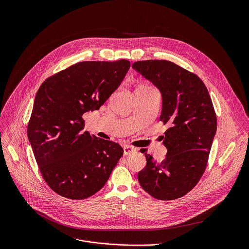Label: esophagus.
<instances>
[{"instance_id": "34e87169", "label": "esophagus", "mask_w": 249, "mask_h": 249, "mask_svg": "<svg viewBox=\"0 0 249 249\" xmlns=\"http://www.w3.org/2000/svg\"><path fill=\"white\" fill-rule=\"evenodd\" d=\"M136 148L133 147V146H130V145H124V155H127L129 153H131L132 151H134Z\"/></svg>"}]
</instances>
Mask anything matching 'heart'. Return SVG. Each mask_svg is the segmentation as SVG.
<instances>
[{"instance_id":"heart-1","label":"heart","mask_w":249,"mask_h":249,"mask_svg":"<svg viewBox=\"0 0 249 249\" xmlns=\"http://www.w3.org/2000/svg\"><path fill=\"white\" fill-rule=\"evenodd\" d=\"M148 88H151V87H149L148 85H145V84H142V85L138 86V88L136 90H145V89H148Z\"/></svg>"}]
</instances>
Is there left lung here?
Masks as SVG:
<instances>
[{
  "instance_id": "left-lung-1",
  "label": "left lung",
  "mask_w": 249,
  "mask_h": 249,
  "mask_svg": "<svg viewBox=\"0 0 249 249\" xmlns=\"http://www.w3.org/2000/svg\"><path fill=\"white\" fill-rule=\"evenodd\" d=\"M132 68L159 89L160 121L170 125L163 141L168 148L166 158L157 164L144 153L146 165L138 181L152 197L174 200L188 194L206 170L216 131L213 103L196 74L171 61L142 60Z\"/></svg>"
}]
</instances>
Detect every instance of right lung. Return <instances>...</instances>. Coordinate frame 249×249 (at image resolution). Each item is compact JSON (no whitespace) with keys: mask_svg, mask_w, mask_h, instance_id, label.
Masks as SVG:
<instances>
[{"mask_svg":"<svg viewBox=\"0 0 249 249\" xmlns=\"http://www.w3.org/2000/svg\"><path fill=\"white\" fill-rule=\"evenodd\" d=\"M129 67L126 59L78 62L38 89L28 137L42 177L59 196L73 200L92 196L124 154L119 143L84 131L82 115L100 109Z\"/></svg>","mask_w":249,"mask_h":249,"instance_id":"1","label":"right lung"}]
</instances>
